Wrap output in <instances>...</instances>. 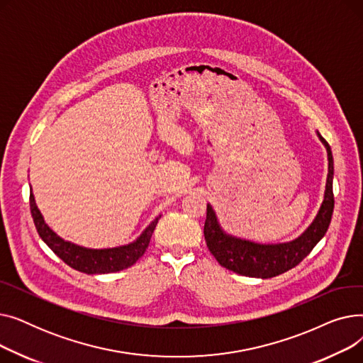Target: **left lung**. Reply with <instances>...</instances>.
Masks as SVG:
<instances>
[{
	"instance_id": "8db88e82",
	"label": "left lung",
	"mask_w": 363,
	"mask_h": 363,
	"mask_svg": "<svg viewBox=\"0 0 363 363\" xmlns=\"http://www.w3.org/2000/svg\"><path fill=\"white\" fill-rule=\"evenodd\" d=\"M319 135V133H318ZM328 152V177L325 196L312 225L297 240L285 244H256L226 235L218 223L211 204H207L204 238L207 249L223 268L252 278H272L293 269L306 257L328 231L334 211V160L330 144L319 135Z\"/></svg>"
}]
</instances>
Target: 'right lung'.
I'll list each match as a JSON object with an SVG mask.
<instances>
[{
	"instance_id": "obj_1",
	"label": "right lung",
	"mask_w": 363,
	"mask_h": 363,
	"mask_svg": "<svg viewBox=\"0 0 363 363\" xmlns=\"http://www.w3.org/2000/svg\"><path fill=\"white\" fill-rule=\"evenodd\" d=\"M29 204H30V213L33 218V223L36 226V231L43 238V241L66 264H69L70 268L85 274L118 272L129 268V266H132L133 263H137V260L145 253L152 231H155L159 220V219L152 220L135 242L123 245V247H116V249L91 250V249H84V247L67 242L62 240L59 235H55V233H52L48 228V225L44 222L41 212L38 211L32 193L29 196Z\"/></svg>"
}]
</instances>
